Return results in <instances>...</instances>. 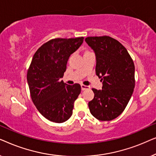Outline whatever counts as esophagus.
Segmentation results:
<instances>
[{"label": "esophagus", "instance_id": "1", "mask_svg": "<svg viewBox=\"0 0 156 156\" xmlns=\"http://www.w3.org/2000/svg\"><path fill=\"white\" fill-rule=\"evenodd\" d=\"M81 88H82V90H85V89H90V87L87 86V85H84V84H82L81 85Z\"/></svg>", "mask_w": 156, "mask_h": 156}]
</instances>
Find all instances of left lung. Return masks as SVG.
Here are the masks:
<instances>
[{"label":"left lung","mask_w":156,"mask_h":156,"mask_svg":"<svg viewBox=\"0 0 156 156\" xmlns=\"http://www.w3.org/2000/svg\"><path fill=\"white\" fill-rule=\"evenodd\" d=\"M87 43L97 58L96 74L103 81L101 90L92 89L91 114L100 121H112L126 107L135 87V66L124 46L109 36L88 37Z\"/></svg>","instance_id":"left-lung-1"}]
</instances>
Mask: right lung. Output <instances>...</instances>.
I'll list each match as a JSON object with an SVG mask.
<instances>
[{"mask_svg": "<svg viewBox=\"0 0 156 156\" xmlns=\"http://www.w3.org/2000/svg\"><path fill=\"white\" fill-rule=\"evenodd\" d=\"M84 37L55 38L36 51L27 69V80L33 104L44 118L55 123L67 121L81 92L79 84L68 85L60 79L68 59Z\"/></svg>", "mask_w": 156, "mask_h": 156, "instance_id": "1", "label": "right lung"}]
</instances>
